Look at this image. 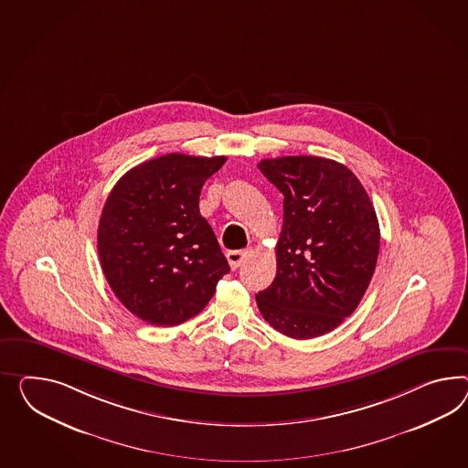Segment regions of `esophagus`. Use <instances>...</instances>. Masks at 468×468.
Instances as JSON below:
<instances>
[{
	"label": "esophagus",
	"instance_id": "obj_1",
	"mask_svg": "<svg viewBox=\"0 0 468 468\" xmlns=\"http://www.w3.org/2000/svg\"><path fill=\"white\" fill-rule=\"evenodd\" d=\"M250 251H229L228 252V261L230 264V268L232 270H238L239 268L240 263L244 261V258H246V254Z\"/></svg>",
	"mask_w": 468,
	"mask_h": 468
}]
</instances>
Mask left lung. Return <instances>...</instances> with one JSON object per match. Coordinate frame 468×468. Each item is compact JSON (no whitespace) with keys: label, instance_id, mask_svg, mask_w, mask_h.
<instances>
[{"label":"left lung","instance_id":"1","mask_svg":"<svg viewBox=\"0 0 468 468\" xmlns=\"http://www.w3.org/2000/svg\"><path fill=\"white\" fill-rule=\"evenodd\" d=\"M283 193L276 276L256 295L264 321L293 339L335 329L370 285L380 229L368 193L333 159L285 156L258 165Z\"/></svg>","mask_w":468,"mask_h":468}]
</instances>
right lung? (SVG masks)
<instances>
[{
    "label": "right lung",
    "mask_w": 468,
    "mask_h": 468,
    "mask_svg": "<svg viewBox=\"0 0 468 468\" xmlns=\"http://www.w3.org/2000/svg\"><path fill=\"white\" fill-rule=\"evenodd\" d=\"M226 159L156 157L127 171L108 195L98 226L101 270L117 299L145 323L188 321L230 270L198 208L205 181Z\"/></svg>",
    "instance_id": "right-lung-1"
}]
</instances>
